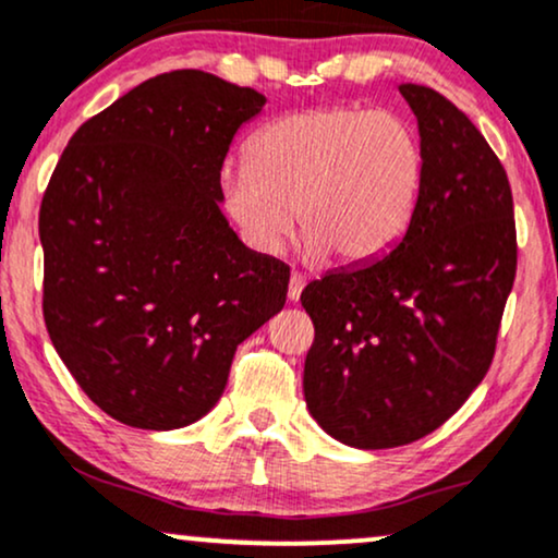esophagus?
Instances as JSON below:
<instances>
[{
	"instance_id": "esophagus-1",
	"label": "esophagus",
	"mask_w": 558,
	"mask_h": 558,
	"mask_svg": "<svg viewBox=\"0 0 558 558\" xmlns=\"http://www.w3.org/2000/svg\"><path fill=\"white\" fill-rule=\"evenodd\" d=\"M304 286H306V278L301 272H293L291 275V280H288V299L293 301V304H296V301L301 299V291H304Z\"/></svg>"
}]
</instances>
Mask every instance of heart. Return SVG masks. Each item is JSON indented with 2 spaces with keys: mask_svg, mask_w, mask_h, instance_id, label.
Segmentation results:
<instances>
[{
  "mask_svg": "<svg viewBox=\"0 0 558 558\" xmlns=\"http://www.w3.org/2000/svg\"><path fill=\"white\" fill-rule=\"evenodd\" d=\"M250 160L220 171L223 207L241 239L278 254L299 223L304 254L364 265L411 223L424 184V145L405 117L327 106L275 119L254 134Z\"/></svg>",
  "mask_w": 558,
  "mask_h": 558,
  "instance_id": "1",
  "label": "heart"
}]
</instances>
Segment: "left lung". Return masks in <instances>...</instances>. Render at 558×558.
<instances>
[{
    "label": "left lung",
    "mask_w": 558,
    "mask_h": 558,
    "mask_svg": "<svg viewBox=\"0 0 558 558\" xmlns=\"http://www.w3.org/2000/svg\"><path fill=\"white\" fill-rule=\"evenodd\" d=\"M424 145V184L405 233L381 257L301 293L314 322L304 364L312 418L359 449L411 445L486 377L514 283L505 166L458 106L402 83Z\"/></svg>",
    "instance_id": "left-lung-1"
}]
</instances>
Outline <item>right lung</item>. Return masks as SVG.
Returning <instances> with one entry per match:
<instances>
[{
	"label": "right lung",
	"instance_id": "1",
	"mask_svg": "<svg viewBox=\"0 0 558 558\" xmlns=\"http://www.w3.org/2000/svg\"><path fill=\"white\" fill-rule=\"evenodd\" d=\"M267 98L199 70L145 80L72 134L46 186L44 319L104 413L171 432L210 413L288 267L220 210V169Z\"/></svg>",
	"mask_w": 558,
	"mask_h": 558
}]
</instances>
